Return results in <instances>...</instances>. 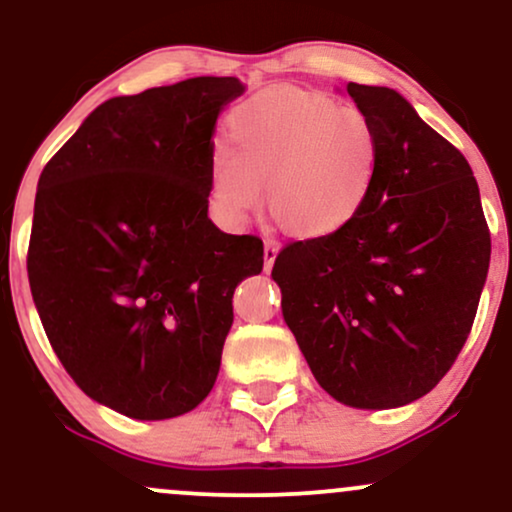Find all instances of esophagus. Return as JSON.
<instances>
[{"label":"esophagus","instance_id":"obj_1","mask_svg":"<svg viewBox=\"0 0 512 512\" xmlns=\"http://www.w3.org/2000/svg\"><path fill=\"white\" fill-rule=\"evenodd\" d=\"M276 255H279V245H276L274 240H267V243H264V272H269V269L274 267Z\"/></svg>","mask_w":512,"mask_h":512}]
</instances>
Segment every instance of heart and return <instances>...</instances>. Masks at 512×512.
<instances>
[{
	"mask_svg": "<svg viewBox=\"0 0 512 512\" xmlns=\"http://www.w3.org/2000/svg\"><path fill=\"white\" fill-rule=\"evenodd\" d=\"M380 144L368 117L301 88L250 98L228 120V144L211 151V197L226 221L262 207L291 236L332 238L366 209Z\"/></svg>",
	"mask_w": 512,
	"mask_h": 512,
	"instance_id": "1",
	"label": "heart"
}]
</instances>
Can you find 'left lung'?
Listing matches in <instances>:
<instances>
[{
	"mask_svg": "<svg viewBox=\"0 0 512 512\" xmlns=\"http://www.w3.org/2000/svg\"><path fill=\"white\" fill-rule=\"evenodd\" d=\"M378 134L373 195L342 233L276 257L281 313L325 392L354 409L428 395L467 342L491 236L467 158L402 93L349 84Z\"/></svg>",
	"mask_w": 512,
	"mask_h": 512,
	"instance_id": "obj_1",
	"label": "left lung"
}]
</instances>
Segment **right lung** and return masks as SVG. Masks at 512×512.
I'll return each mask as SVG.
<instances>
[{"instance_id": "right-lung-1", "label": "right lung", "mask_w": 512, "mask_h": 512, "mask_svg": "<svg viewBox=\"0 0 512 512\" xmlns=\"http://www.w3.org/2000/svg\"><path fill=\"white\" fill-rule=\"evenodd\" d=\"M236 76H195L98 105L38 180L28 281L52 349L103 407L139 421L204 402L257 236L209 219L216 120Z\"/></svg>"}]
</instances>
